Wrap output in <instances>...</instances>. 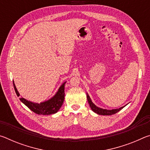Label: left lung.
Segmentation results:
<instances>
[{
	"label": "left lung",
	"mask_w": 150,
	"mask_h": 150,
	"mask_svg": "<svg viewBox=\"0 0 150 150\" xmlns=\"http://www.w3.org/2000/svg\"><path fill=\"white\" fill-rule=\"evenodd\" d=\"M87 100L88 102V104H89V106L91 108V110H92L94 112H95L97 114V115H115L116 112H118L120 111V110H122L124 106H122V107L119 108H116V109H112V110H108V109H104L102 108H100L98 107V106H96L95 104L93 103L92 100H91V98H90L89 95H88V94L87 93Z\"/></svg>",
	"instance_id": "obj_1"
}]
</instances>
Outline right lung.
Masks as SVG:
<instances>
[{"label": "right lung", "mask_w": 150, "mask_h": 150, "mask_svg": "<svg viewBox=\"0 0 150 150\" xmlns=\"http://www.w3.org/2000/svg\"><path fill=\"white\" fill-rule=\"evenodd\" d=\"M67 81L63 82L55 95L50 98V99L45 100L40 103H36L32 102L30 100L25 99L23 97H20V100L22 103H24L27 107L38 115H54L57 112L64 101L65 97V85ZM14 88L18 96H20V93L18 91L13 81Z\"/></svg>", "instance_id": "add662e5"}]
</instances>
